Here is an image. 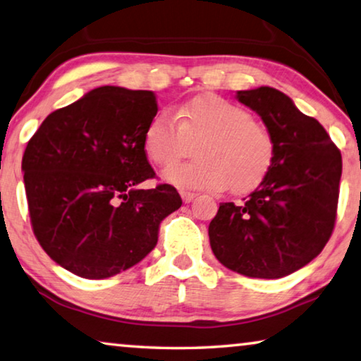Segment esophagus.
<instances>
[{
    "label": "esophagus",
    "mask_w": 361,
    "mask_h": 361,
    "mask_svg": "<svg viewBox=\"0 0 361 361\" xmlns=\"http://www.w3.org/2000/svg\"><path fill=\"white\" fill-rule=\"evenodd\" d=\"M180 194H181L183 202H185V204H190V202H192L194 199H196V196H197L196 192H190V191H181Z\"/></svg>",
    "instance_id": "obj_1"
}]
</instances>
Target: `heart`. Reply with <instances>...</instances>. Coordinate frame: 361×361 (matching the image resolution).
Listing matches in <instances>:
<instances>
[{"mask_svg": "<svg viewBox=\"0 0 361 361\" xmlns=\"http://www.w3.org/2000/svg\"><path fill=\"white\" fill-rule=\"evenodd\" d=\"M197 142V160L165 173L181 190L233 192L252 190L265 178L274 160V140L265 125L243 106L219 94H199L176 107L175 118L160 112L142 135L146 157L170 169Z\"/></svg>", "mask_w": 361, "mask_h": 361, "instance_id": "heart-1", "label": "heart"}]
</instances>
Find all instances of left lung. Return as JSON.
I'll use <instances>...</instances> for the list:
<instances>
[{
  "label": "left lung",
  "instance_id": "8db88e82",
  "mask_svg": "<svg viewBox=\"0 0 361 361\" xmlns=\"http://www.w3.org/2000/svg\"><path fill=\"white\" fill-rule=\"evenodd\" d=\"M236 98L270 130L274 160L243 204H220L209 225L210 247L221 265L244 276L283 278L310 263L333 234L341 151L281 91L260 87Z\"/></svg>",
  "mask_w": 361,
  "mask_h": 361
}]
</instances>
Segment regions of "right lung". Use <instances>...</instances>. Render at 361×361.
<instances>
[{"instance_id": "right-lung-1", "label": "right lung", "mask_w": 361, "mask_h": 361, "mask_svg": "<svg viewBox=\"0 0 361 361\" xmlns=\"http://www.w3.org/2000/svg\"><path fill=\"white\" fill-rule=\"evenodd\" d=\"M157 114L152 91L99 87L43 120L22 157L30 223L44 252L77 276L128 270L156 247L159 226L181 207L156 176L142 135Z\"/></svg>"}]
</instances>
